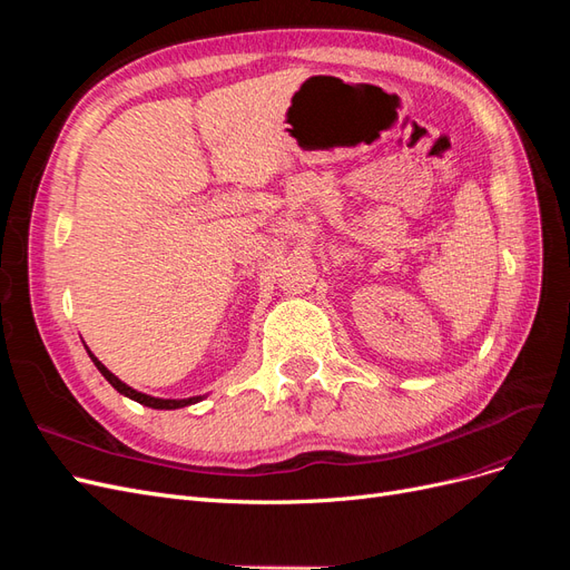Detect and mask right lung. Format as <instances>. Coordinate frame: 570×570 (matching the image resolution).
Returning a JSON list of instances; mask_svg holds the SVG:
<instances>
[{
  "label": "right lung",
  "instance_id": "right-lung-1",
  "mask_svg": "<svg viewBox=\"0 0 570 570\" xmlns=\"http://www.w3.org/2000/svg\"><path fill=\"white\" fill-rule=\"evenodd\" d=\"M88 350V347H85ZM88 354H90V358H92V364L97 366V371L107 377L109 381V385L114 387V390H118L120 394H126L128 400H132V402H137V404H142V406H149V409H183V406H189V404H197V402H202L204 400V394H199V396H187V400H161V396H151V394H145V392H137V390H132L130 385H126L124 381H118V377L101 364V361L88 350Z\"/></svg>",
  "mask_w": 570,
  "mask_h": 570
}]
</instances>
